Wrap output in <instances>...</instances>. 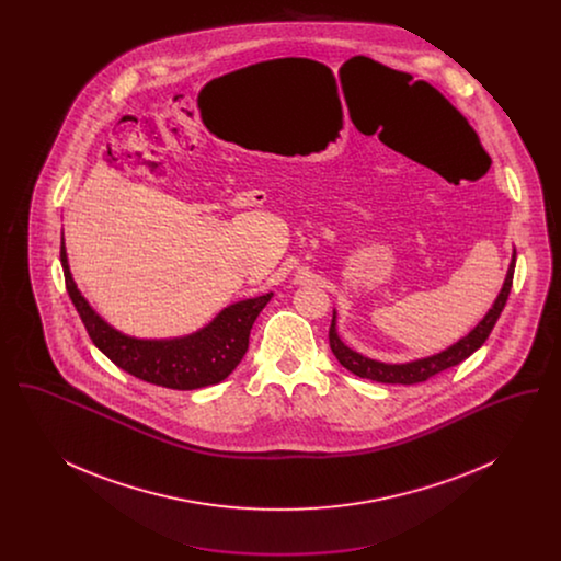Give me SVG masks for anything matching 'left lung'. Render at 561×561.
Listing matches in <instances>:
<instances>
[{
  "mask_svg": "<svg viewBox=\"0 0 561 561\" xmlns=\"http://www.w3.org/2000/svg\"><path fill=\"white\" fill-rule=\"evenodd\" d=\"M513 271H515V250L511 256V265H508L507 277L505 284L501 288V293L496 296L492 309L483 316V320L467 334L462 336L458 343H454L453 347L444 348L442 353H435L431 357L423 359H414L408 364H382L370 359L353 348H348L336 332V313L330 323V348L336 355V359L341 362V366H345L348 373L359 376V378H370L376 382H385V385H416V382H425L431 376L444 373L453 366H458L462 359H467L471 353H476L478 348L485 343V339L490 336L494 323L501 318L505 305H507L508 293L513 286Z\"/></svg>",
  "mask_w": 561,
  "mask_h": 561,
  "instance_id": "1",
  "label": "left lung"
}]
</instances>
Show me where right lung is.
I'll return each instance as SVG.
<instances>
[{
  "label": "right lung",
  "mask_w": 561,
  "mask_h": 561,
  "mask_svg": "<svg viewBox=\"0 0 561 561\" xmlns=\"http://www.w3.org/2000/svg\"><path fill=\"white\" fill-rule=\"evenodd\" d=\"M60 265L65 271L67 293L92 343L124 373L179 391L216 385L238 368L248 351L250 330L273 296L268 293L229 305L208 325L188 336L147 341L122 334L90 307L69 271L65 240H60Z\"/></svg>",
  "instance_id": "right-lung-1"
}]
</instances>
